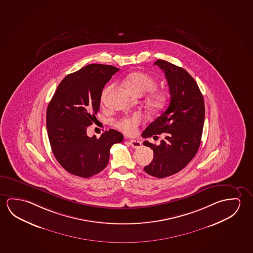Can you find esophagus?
Returning <instances> with one entry per match:
<instances>
[{
    "label": "esophagus",
    "instance_id": "1",
    "mask_svg": "<svg viewBox=\"0 0 253 253\" xmlns=\"http://www.w3.org/2000/svg\"><path fill=\"white\" fill-rule=\"evenodd\" d=\"M129 144L133 149H139L140 146H141V142H140V140H129Z\"/></svg>",
    "mask_w": 253,
    "mask_h": 253
}]
</instances>
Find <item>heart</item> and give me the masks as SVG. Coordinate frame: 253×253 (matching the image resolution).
<instances>
[{
	"label": "heart",
	"mask_w": 253,
	"mask_h": 253,
	"mask_svg": "<svg viewBox=\"0 0 253 253\" xmlns=\"http://www.w3.org/2000/svg\"><path fill=\"white\" fill-rule=\"evenodd\" d=\"M126 84L129 90L135 96H141L145 93L149 95V106L155 111H160L167 104V94L161 89H156L157 82L155 77L148 73L134 72L128 75L126 78ZM108 88H104L102 93V99L104 100L108 92ZM142 121L140 114H134L131 117L121 119L117 122V126L127 134H133L137 131L139 125Z\"/></svg>",
	"instance_id": "b5f03b06"
}]
</instances>
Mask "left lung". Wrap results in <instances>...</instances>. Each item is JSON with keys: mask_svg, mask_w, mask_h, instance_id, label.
I'll return each instance as SVG.
<instances>
[{"mask_svg": "<svg viewBox=\"0 0 253 253\" xmlns=\"http://www.w3.org/2000/svg\"><path fill=\"white\" fill-rule=\"evenodd\" d=\"M155 65L165 72L170 101L165 113L150 123L141 135L149 138L165 133L159 146L148 140L143 142L154 151L152 162L145 166V171L162 178L180 171L195 157L201 145L205 104L199 86L185 69L166 60H157Z\"/></svg>", "mask_w": 253, "mask_h": 253, "instance_id": "left-lung-1", "label": "left lung"}]
</instances>
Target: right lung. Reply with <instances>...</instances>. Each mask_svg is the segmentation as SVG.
<instances>
[{
  "mask_svg": "<svg viewBox=\"0 0 253 253\" xmlns=\"http://www.w3.org/2000/svg\"><path fill=\"white\" fill-rule=\"evenodd\" d=\"M118 71L111 65H87L60 82L47 106L46 128L53 156L75 176L87 178L102 171L112 146L124 139L113 129L98 139L87 135V127L96 120L104 85Z\"/></svg>",
  "mask_w": 253,
  "mask_h": 253,
  "instance_id": "add662e5",
  "label": "right lung"
}]
</instances>
